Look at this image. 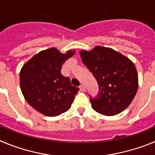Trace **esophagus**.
I'll list each match as a JSON object with an SVG mask.
<instances>
[{"instance_id":"obj_1","label":"esophagus","mask_w":155,"mask_h":155,"mask_svg":"<svg viewBox=\"0 0 155 155\" xmlns=\"http://www.w3.org/2000/svg\"><path fill=\"white\" fill-rule=\"evenodd\" d=\"M79 88H80V90L81 91H85V90H86L85 87H84V85H83V84H81V85L79 86Z\"/></svg>"}]
</instances>
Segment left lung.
<instances>
[{"label":"left lung","instance_id":"left-lung-1","mask_svg":"<svg viewBox=\"0 0 155 155\" xmlns=\"http://www.w3.org/2000/svg\"><path fill=\"white\" fill-rule=\"evenodd\" d=\"M80 54L98 84V94L89 95L92 109L105 116H114L128 107L138 88L137 72L132 61L102 46Z\"/></svg>","mask_w":155,"mask_h":155}]
</instances>
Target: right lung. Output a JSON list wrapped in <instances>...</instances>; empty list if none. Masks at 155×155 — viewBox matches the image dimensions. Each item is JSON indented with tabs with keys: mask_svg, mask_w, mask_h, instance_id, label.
Listing matches in <instances>:
<instances>
[{
	"mask_svg": "<svg viewBox=\"0 0 155 155\" xmlns=\"http://www.w3.org/2000/svg\"><path fill=\"white\" fill-rule=\"evenodd\" d=\"M74 53L62 54L51 48L37 53L21 68V92L29 105L45 116H57L67 112L78 91L69 78L61 74L63 64Z\"/></svg>",
	"mask_w": 155,
	"mask_h": 155,
	"instance_id": "right-lung-1",
	"label": "right lung"
}]
</instances>
